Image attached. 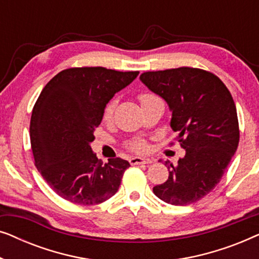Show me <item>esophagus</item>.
<instances>
[{"label": "esophagus", "mask_w": 259, "mask_h": 259, "mask_svg": "<svg viewBox=\"0 0 259 259\" xmlns=\"http://www.w3.org/2000/svg\"><path fill=\"white\" fill-rule=\"evenodd\" d=\"M153 159L150 158H141V157H134L130 159L131 165H140V164H152Z\"/></svg>", "instance_id": "1"}]
</instances>
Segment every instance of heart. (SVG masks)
Returning <instances> with one entry per match:
<instances>
[{
  "label": "heart",
  "instance_id": "heart-1",
  "mask_svg": "<svg viewBox=\"0 0 259 259\" xmlns=\"http://www.w3.org/2000/svg\"><path fill=\"white\" fill-rule=\"evenodd\" d=\"M154 99L157 98L150 93H143L139 95L141 106H144L145 104H147V102L154 100ZM115 105H116L115 100H111L106 104V106L104 107V111H102V120H104V122H109L112 120L113 113H114V109H115ZM126 146L128 147V150L137 152V153H145V152L148 150V144L145 139H133L128 141V143L126 144Z\"/></svg>",
  "mask_w": 259,
  "mask_h": 259
}]
</instances>
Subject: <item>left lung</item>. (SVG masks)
Listing matches in <instances>:
<instances>
[{
	"label": "left lung",
	"instance_id": "obj_1",
	"mask_svg": "<svg viewBox=\"0 0 259 259\" xmlns=\"http://www.w3.org/2000/svg\"><path fill=\"white\" fill-rule=\"evenodd\" d=\"M140 80L167 102L185 157L165 161L168 179L153 187L165 203H196L221 182L237 151L239 126L232 95L217 75L191 67L145 72Z\"/></svg>",
	"mask_w": 259,
	"mask_h": 259
}]
</instances>
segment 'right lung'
Here are the masks:
<instances>
[{
    "label": "right lung",
    "mask_w": 259,
    "mask_h": 259,
    "mask_svg": "<svg viewBox=\"0 0 259 259\" xmlns=\"http://www.w3.org/2000/svg\"><path fill=\"white\" fill-rule=\"evenodd\" d=\"M138 74L75 67L56 74L42 90L31 113V151L38 172L63 199L95 205L118 191L130 162L113 158L102 164L91 143L106 104Z\"/></svg>",
    "instance_id": "add662e5"
}]
</instances>
